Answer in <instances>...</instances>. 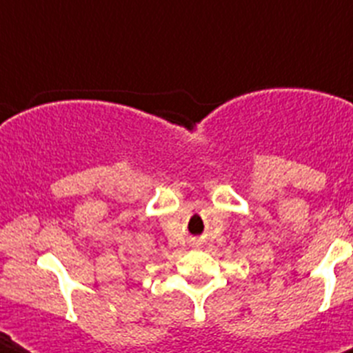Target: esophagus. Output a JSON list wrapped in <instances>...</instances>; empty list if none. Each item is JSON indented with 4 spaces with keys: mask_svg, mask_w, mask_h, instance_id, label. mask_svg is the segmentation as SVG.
Listing matches in <instances>:
<instances>
[{
    "mask_svg": "<svg viewBox=\"0 0 353 353\" xmlns=\"http://www.w3.org/2000/svg\"><path fill=\"white\" fill-rule=\"evenodd\" d=\"M192 245L199 247V245H201V240H198V238H194V240H192Z\"/></svg>",
    "mask_w": 353,
    "mask_h": 353,
    "instance_id": "34e87169",
    "label": "esophagus"
}]
</instances>
